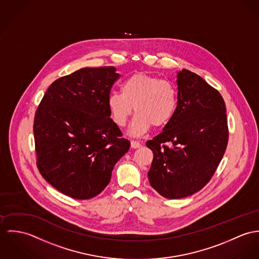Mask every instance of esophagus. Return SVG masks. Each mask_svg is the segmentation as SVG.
<instances>
[{"mask_svg": "<svg viewBox=\"0 0 259 259\" xmlns=\"http://www.w3.org/2000/svg\"><path fill=\"white\" fill-rule=\"evenodd\" d=\"M130 144H131V148H133V149H137V148H140V147H141V144L139 143L138 141L132 140Z\"/></svg>", "mask_w": 259, "mask_h": 259, "instance_id": "1", "label": "esophagus"}]
</instances>
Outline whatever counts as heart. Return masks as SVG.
Masks as SVG:
<instances>
[{"label":"heart","instance_id":"obj_1","mask_svg":"<svg viewBox=\"0 0 259 259\" xmlns=\"http://www.w3.org/2000/svg\"><path fill=\"white\" fill-rule=\"evenodd\" d=\"M178 105L175 85L145 72H137L128 77L121 87V92L108 95L107 106L114 122L124 127L133 109L137 113L129 133L141 136L151 127H161L171 121Z\"/></svg>","mask_w":259,"mask_h":259}]
</instances>
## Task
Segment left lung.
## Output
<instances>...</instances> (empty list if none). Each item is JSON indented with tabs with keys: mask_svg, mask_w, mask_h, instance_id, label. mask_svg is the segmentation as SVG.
<instances>
[{
	"mask_svg": "<svg viewBox=\"0 0 259 259\" xmlns=\"http://www.w3.org/2000/svg\"><path fill=\"white\" fill-rule=\"evenodd\" d=\"M177 84L175 115L159 135L146 143L154 154L148 172L150 185L171 200L189 197L209 182L229 141L221 93L187 69L178 72Z\"/></svg>",
	"mask_w": 259,
	"mask_h": 259,
	"instance_id": "8db88e82",
	"label": "left lung"
}]
</instances>
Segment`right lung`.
Listing matches in <instances>:
<instances>
[{
  "mask_svg": "<svg viewBox=\"0 0 259 259\" xmlns=\"http://www.w3.org/2000/svg\"><path fill=\"white\" fill-rule=\"evenodd\" d=\"M113 66L85 67L54 81L35 111L36 166L60 193L88 200L109 184L130 142L110 118Z\"/></svg>",
  "mask_w": 259,
  "mask_h": 259,
  "instance_id": "right-lung-1",
  "label": "right lung"
}]
</instances>
